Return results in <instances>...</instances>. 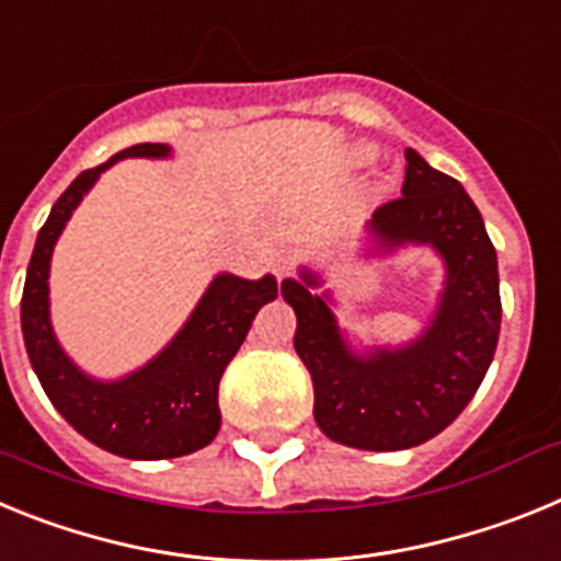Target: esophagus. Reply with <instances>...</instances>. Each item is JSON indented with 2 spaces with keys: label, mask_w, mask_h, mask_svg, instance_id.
<instances>
[{
  "label": "esophagus",
  "mask_w": 561,
  "mask_h": 561,
  "mask_svg": "<svg viewBox=\"0 0 561 561\" xmlns=\"http://www.w3.org/2000/svg\"><path fill=\"white\" fill-rule=\"evenodd\" d=\"M297 264V255L291 250H280L275 252V257H272V270H275L277 277H289L291 270H295Z\"/></svg>",
  "instance_id": "esophagus-1"
}]
</instances>
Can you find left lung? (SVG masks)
<instances>
[{"label": "left lung", "instance_id": "obj_1", "mask_svg": "<svg viewBox=\"0 0 561 561\" xmlns=\"http://www.w3.org/2000/svg\"><path fill=\"white\" fill-rule=\"evenodd\" d=\"M399 199L376 207L370 232L381 247L433 244L447 261V289L433 325L401 351L354 356L342 342L317 277L284 280L280 295L297 314L295 351L314 385V421L331 440L393 453L447 430L478 393L500 334L497 252L480 210L458 180L404 151Z\"/></svg>", "mask_w": 561, "mask_h": 561}]
</instances>
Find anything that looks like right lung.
I'll use <instances>...</instances> for the list:
<instances>
[{
    "label": "right lung",
    "instance_id": "right-lung-1",
    "mask_svg": "<svg viewBox=\"0 0 561 561\" xmlns=\"http://www.w3.org/2000/svg\"><path fill=\"white\" fill-rule=\"evenodd\" d=\"M168 146L140 142L89 168L58 196L38 230L22 291V334L30 365L53 408L92 444L134 460L180 458L207 447L221 427L219 381L241 348L257 309L277 297L275 277L241 280L219 275L185 329L142 370L103 385L67 359L49 329V255L64 225L95 185L101 171L123 157H165Z\"/></svg>",
    "mask_w": 561,
    "mask_h": 561
}]
</instances>
